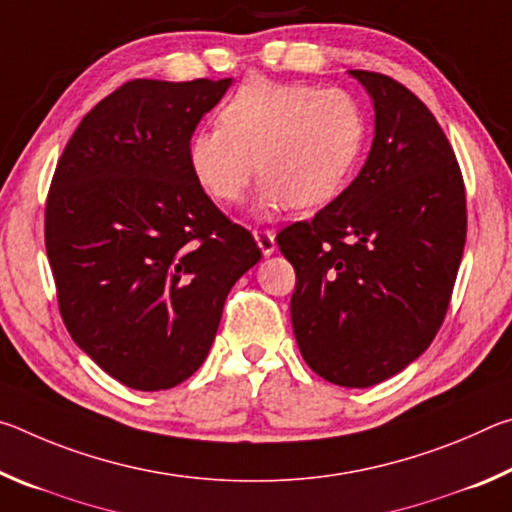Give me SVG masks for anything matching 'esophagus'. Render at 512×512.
I'll return each mask as SVG.
<instances>
[{"mask_svg":"<svg viewBox=\"0 0 512 512\" xmlns=\"http://www.w3.org/2000/svg\"><path fill=\"white\" fill-rule=\"evenodd\" d=\"M253 235L257 239V246L262 248L264 255H273L275 253V235L271 230H253Z\"/></svg>","mask_w":512,"mask_h":512,"instance_id":"1","label":"esophagus"}]
</instances>
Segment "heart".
Masks as SVG:
<instances>
[{"instance_id": "b5f03b06", "label": "heart", "mask_w": 512, "mask_h": 512, "mask_svg": "<svg viewBox=\"0 0 512 512\" xmlns=\"http://www.w3.org/2000/svg\"><path fill=\"white\" fill-rule=\"evenodd\" d=\"M363 137L366 119L348 90L250 76L221 106L219 128L192 135L187 160L214 203H239L257 171L264 212L311 210L348 183Z\"/></svg>"}]
</instances>
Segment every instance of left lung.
<instances>
[{"mask_svg": "<svg viewBox=\"0 0 512 512\" xmlns=\"http://www.w3.org/2000/svg\"><path fill=\"white\" fill-rule=\"evenodd\" d=\"M350 74L375 103L368 160L314 219L275 239L296 268L291 323L302 359L336 386L368 388L418 359L443 325L467 207L431 110L391 76Z\"/></svg>", "mask_w": 512, "mask_h": 512, "instance_id": "left-lung-1", "label": "left lung"}]
</instances>
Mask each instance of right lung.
<instances>
[{"label":"right lung","instance_id":"obj_1","mask_svg":"<svg viewBox=\"0 0 512 512\" xmlns=\"http://www.w3.org/2000/svg\"><path fill=\"white\" fill-rule=\"evenodd\" d=\"M230 83H124L81 119L51 178L45 246L60 316L135 391H167L201 368L232 284L262 257L187 160Z\"/></svg>","mask_w":512,"mask_h":512}]
</instances>
